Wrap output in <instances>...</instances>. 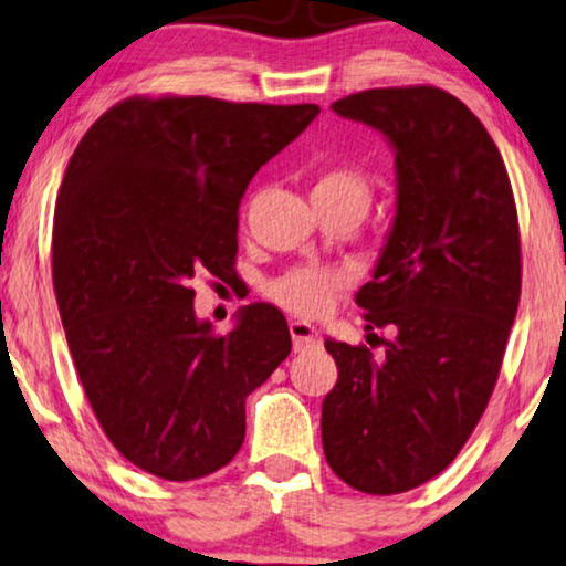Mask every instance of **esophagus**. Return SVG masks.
<instances>
[{"mask_svg":"<svg viewBox=\"0 0 566 566\" xmlns=\"http://www.w3.org/2000/svg\"><path fill=\"white\" fill-rule=\"evenodd\" d=\"M291 329V337H293V350L296 353H304L308 347H316L319 345V332L312 322H304V319H293L289 324Z\"/></svg>","mask_w":566,"mask_h":566,"instance_id":"obj_1","label":"esophagus"}]
</instances>
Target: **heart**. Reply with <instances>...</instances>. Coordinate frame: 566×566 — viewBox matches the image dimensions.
Wrapping results in <instances>:
<instances>
[{"label":"heart","mask_w":566,"mask_h":566,"mask_svg":"<svg viewBox=\"0 0 566 566\" xmlns=\"http://www.w3.org/2000/svg\"><path fill=\"white\" fill-rule=\"evenodd\" d=\"M329 192H353L368 200L366 182L347 169H329L314 185V196H329ZM347 277L335 268H298L293 273L277 277L270 285V296L277 304L296 314H322L335 304L339 291L345 289Z\"/></svg>","instance_id":"1"}]
</instances>
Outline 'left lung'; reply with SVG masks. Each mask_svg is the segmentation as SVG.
I'll return each mask as SVG.
<instances>
[{"label": "left lung", "instance_id": "obj_1", "mask_svg": "<svg viewBox=\"0 0 566 566\" xmlns=\"http://www.w3.org/2000/svg\"><path fill=\"white\" fill-rule=\"evenodd\" d=\"M394 149L397 211L355 293L384 355L327 337L337 384L322 446L353 490L399 494L438 476L497 384L521 301V231L510 177L482 120L438 87L366 90L332 103Z\"/></svg>", "mask_w": 566, "mask_h": 566}]
</instances>
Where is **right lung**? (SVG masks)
Here are the masks:
<instances>
[{
  "instance_id": "right-lung-1",
  "label": "right lung",
  "mask_w": 566,
  "mask_h": 566,
  "mask_svg": "<svg viewBox=\"0 0 566 566\" xmlns=\"http://www.w3.org/2000/svg\"><path fill=\"white\" fill-rule=\"evenodd\" d=\"M316 105L128 97L69 159L53 216V291L92 412L167 482L213 474L244 443V401L289 358L270 304L229 335L198 319L196 275L237 277L239 203Z\"/></svg>"
}]
</instances>
